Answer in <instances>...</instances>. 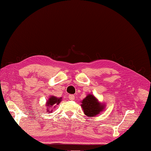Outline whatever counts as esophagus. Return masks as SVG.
<instances>
[{
	"mask_svg": "<svg viewBox=\"0 0 151 151\" xmlns=\"http://www.w3.org/2000/svg\"><path fill=\"white\" fill-rule=\"evenodd\" d=\"M68 99L70 100H74V99H75V96H74L73 94L68 95Z\"/></svg>",
	"mask_w": 151,
	"mask_h": 151,
	"instance_id": "34e87169",
	"label": "esophagus"
}]
</instances>
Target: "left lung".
I'll return each mask as SVG.
<instances>
[{
	"mask_svg": "<svg viewBox=\"0 0 151 151\" xmlns=\"http://www.w3.org/2000/svg\"><path fill=\"white\" fill-rule=\"evenodd\" d=\"M84 114L88 117H93L99 114L104 109V105L100 103L94 95L88 94L81 102Z\"/></svg>",
	"mask_w": 151,
	"mask_h": 151,
	"instance_id": "1",
	"label": "left lung"
}]
</instances>
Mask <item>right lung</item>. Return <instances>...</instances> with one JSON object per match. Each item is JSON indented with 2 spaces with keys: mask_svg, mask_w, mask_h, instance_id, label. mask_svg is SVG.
Masks as SVG:
<instances>
[{
  "mask_svg": "<svg viewBox=\"0 0 151 151\" xmlns=\"http://www.w3.org/2000/svg\"><path fill=\"white\" fill-rule=\"evenodd\" d=\"M61 101V98H57L55 96H51L50 98H49L48 100L47 101V103H46V106H47V112H50L51 113L52 110L50 109L49 110V109H51L52 107H54V108H55L56 105H58V104L60 103V102Z\"/></svg>",
  "mask_w": 151,
  "mask_h": 151,
  "instance_id": "right-lung-1",
  "label": "right lung"
}]
</instances>
